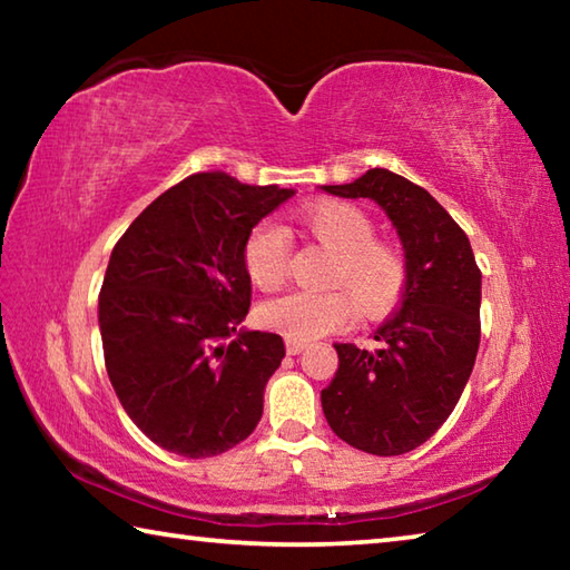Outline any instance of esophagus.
Returning <instances> with one entry per match:
<instances>
[{
    "mask_svg": "<svg viewBox=\"0 0 570 570\" xmlns=\"http://www.w3.org/2000/svg\"><path fill=\"white\" fill-rule=\"evenodd\" d=\"M306 350V342H296V340H286V352L288 354H298Z\"/></svg>",
    "mask_w": 570,
    "mask_h": 570,
    "instance_id": "1",
    "label": "esophagus"
}]
</instances>
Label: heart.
<instances>
[{"instance_id": "obj_1", "label": "heart", "mask_w": 570, "mask_h": 570, "mask_svg": "<svg viewBox=\"0 0 570 570\" xmlns=\"http://www.w3.org/2000/svg\"><path fill=\"white\" fill-rule=\"evenodd\" d=\"M298 226L334 250L326 274L330 292H292L264 304L262 320L278 334L312 342L350 326L354 314L380 320L400 304L410 266L394 240L374 236L372 218L342 200H320L296 214ZM244 266L258 288H278L292 268V244L274 220H258L244 240Z\"/></svg>"}]
</instances>
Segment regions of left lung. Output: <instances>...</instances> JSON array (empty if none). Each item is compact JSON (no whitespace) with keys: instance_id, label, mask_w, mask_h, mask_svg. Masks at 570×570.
<instances>
[{"instance_id":"1","label":"left lung","mask_w":570,"mask_h":570,"mask_svg":"<svg viewBox=\"0 0 570 570\" xmlns=\"http://www.w3.org/2000/svg\"><path fill=\"white\" fill-rule=\"evenodd\" d=\"M324 190L380 204L410 266L400 308L374 332L377 350L334 344L340 370L322 390L324 417L346 445L404 455L445 424L470 380L480 346V268L465 230L397 173L372 168Z\"/></svg>"}]
</instances>
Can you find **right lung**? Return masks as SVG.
Masks as SVG:
<instances>
[{
	"mask_svg": "<svg viewBox=\"0 0 570 570\" xmlns=\"http://www.w3.org/2000/svg\"><path fill=\"white\" fill-rule=\"evenodd\" d=\"M292 196L196 173L115 244L100 288L105 366L122 410L163 450L214 458L262 420L286 352L278 334L236 332L250 306L244 240Z\"/></svg>",
	"mask_w": 570,
	"mask_h": 570,
	"instance_id": "add662e5",
	"label": "right lung"
}]
</instances>
